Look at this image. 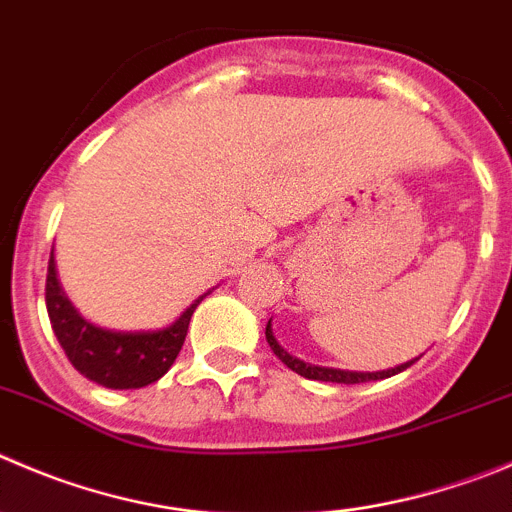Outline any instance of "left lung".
<instances>
[{
    "mask_svg": "<svg viewBox=\"0 0 512 512\" xmlns=\"http://www.w3.org/2000/svg\"><path fill=\"white\" fill-rule=\"evenodd\" d=\"M266 339H269V344H271V349H274V354L281 359V362L286 364V367L294 369V372L301 374V377H306V379H319V382H337V384H362V382H372V379L392 377V374L402 372V369L412 367V364L417 362V359H412V362L399 364V367L387 369V372H342V369L311 367V364L299 362V359L291 357L289 352H284V349L279 347V342H276V339H274V332H271V321H269V324H266Z\"/></svg>",
    "mask_w": 512,
    "mask_h": 512,
    "instance_id": "obj_1",
    "label": "left lung"
}]
</instances>
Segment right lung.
I'll return each mask as SVG.
<instances>
[{"label": "right lung", "instance_id": "obj_1", "mask_svg": "<svg viewBox=\"0 0 512 512\" xmlns=\"http://www.w3.org/2000/svg\"><path fill=\"white\" fill-rule=\"evenodd\" d=\"M203 296L193 301L183 316L163 332H105L87 324L62 294L55 271V253H50V264H47L45 301L57 342L77 372L110 389H138L158 382L186 342L188 324Z\"/></svg>", "mask_w": 512, "mask_h": 512}]
</instances>
